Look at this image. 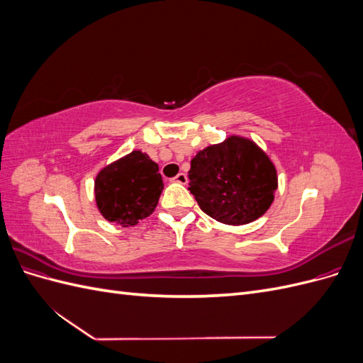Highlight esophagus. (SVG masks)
Listing matches in <instances>:
<instances>
[{
	"mask_svg": "<svg viewBox=\"0 0 363 363\" xmlns=\"http://www.w3.org/2000/svg\"><path fill=\"white\" fill-rule=\"evenodd\" d=\"M172 182L174 183H180V184H186V183H188V175H186L184 172H180V174L175 175V177L172 179Z\"/></svg>",
	"mask_w": 363,
	"mask_h": 363,
	"instance_id": "obj_1",
	"label": "esophagus"
}]
</instances>
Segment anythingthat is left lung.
Segmentation results:
<instances>
[{"label": "left lung", "instance_id": "obj_1", "mask_svg": "<svg viewBox=\"0 0 363 363\" xmlns=\"http://www.w3.org/2000/svg\"><path fill=\"white\" fill-rule=\"evenodd\" d=\"M189 180L201 211L227 225L265 215L279 188L276 164L255 140L239 135L196 152Z\"/></svg>", "mask_w": 363, "mask_h": 363}]
</instances>
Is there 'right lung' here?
<instances>
[{"label":"right lung","instance_id":"right-lung-1","mask_svg":"<svg viewBox=\"0 0 363 363\" xmlns=\"http://www.w3.org/2000/svg\"><path fill=\"white\" fill-rule=\"evenodd\" d=\"M162 191L159 164L140 150L106 164L94 182L98 212L121 227H133L148 218L155 212Z\"/></svg>","mask_w":363,"mask_h":363}]
</instances>
